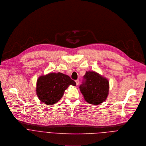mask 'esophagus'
Masks as SVG:
<instances>
[{
  "label": "esophagus",
  "instance_id": "esophagus-1",
  "mask_svg": "<svg viewBox=\"0 0 146 146\" xmlns=\"http://www.w3.org/2000/svg\"><path fill=\"white\" fill-rule=\"evenodd\" d=\"M75 82H76V85H78L79 83V79L76 80H75Z\"/></svg>",
  "mask_w": 146,
  "mask_h": 146
}]
</instances>
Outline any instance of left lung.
<instances>
[{
  "instance_id": "1",
  "label": "left lung",
  "mask_w": 146,
  "mask_h": 146,
  "mask_svg": "<svg viewBox=\"0 0 146 146\" xmlns=\"http://www.w3.org/2000/svg\"><path fill=\"white\" fill-rule=\"evenodd\" d=\"M79 89L87 102L98 105L105 101L108 96L109 81L94 71H86Z\"/></svg>"
}]
</instances>
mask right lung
Returning a JSON list of instances; mask_svg holds the SVG:
<instances>
[{
  "label": "right lung",
  "mask_w": 146,
  "mask_h": 146,
  "mask_svg": "<svg viewBox=\"0 0 146 146\" xmlns=\"http://www.w3.org/2000/svg\"><path fill=\"white\" fill-rule=\"evenodd\" d=\"M76 84L75 82L67 75L61 72L50 73L38 78L36 93L41 102L52 105L62 98L70 85Z\"/></svg>",
  "instance_id": "1"
}]
</instances>
